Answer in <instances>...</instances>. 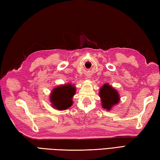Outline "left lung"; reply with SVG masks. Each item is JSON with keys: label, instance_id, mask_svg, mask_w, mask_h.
I'll return each instance as SVG.
<instances>
[{"label": "left lung", "instance_id": "8db88e82", "mask_svg": "<svg viewBox=\"0 0 160 160\" xmlns=\"http://www.w3.org/2000/svg\"><path fill=\"white\" fill-rule=\"evenodd\" d=\"M99 95L101 98L102 108L107 110H109L112 106L117 104L120 99L117 90L108 84H105L101 87Z\"/></svg>", "mask_w": 160, "mask_h": 160}]
</instances>
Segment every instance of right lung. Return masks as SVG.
<instances>
[{
	"instance_id": "obj_1",
	"label": "right lung",
	"mask_w": 160,
	"mask_h": 160,
	"mask_svg": "<svg viewBox=\"0 0 160 160\" xmlns=\"http://www.w3.org/2000/svg\"><path fill=\"white\" fill-rule=\"evenodd\" d=\"M75 93L76 88L70 84L55 88L51 95V101L52 107L59 110H64L71 107L73 103L72 98Z\"/></svg>"
}]
</instances>
